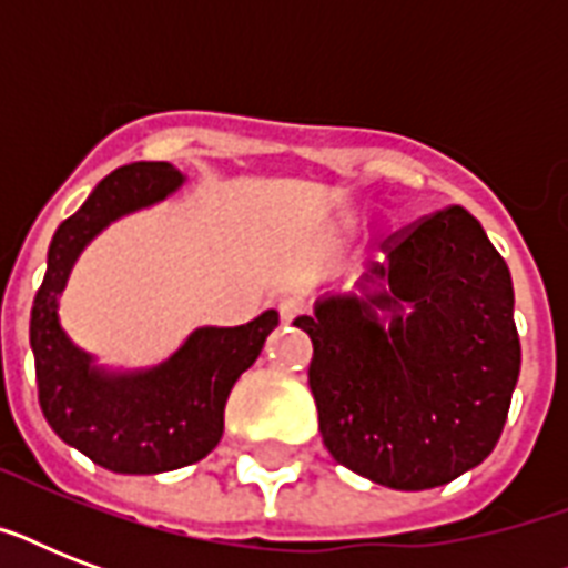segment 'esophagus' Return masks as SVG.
<instances>
[{
  "instance_id": "1",
  "label": "esophagus",
  "mask_w": 568,
  "mask_h": 568,
  "mask_svg": "<svg viewBox=\"0 0 568 568\" xmlns=\"http://www.w3.org/2000/svg\"><path fill=\"white\" fill-rule=\"evenodd\" d=\"M276 310H280V318H283V321H294L303 312V306L297 301H294V297H283Z\"/></svg>"
}]
</instances>
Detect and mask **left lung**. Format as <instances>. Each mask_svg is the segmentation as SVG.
<instances>
[{"label": "left lung", "mask_w": 568, "mask_h": 568, "mask_svg": "<svg viewBox=\"0 0 568 568\" xmlns=\"http://www.w3.org/2000/svg\"><path fill=\"white\" fill-rule=\"evenodd\" d=\"M377 294L324 297L310 388L336 463L388 489H433L480 466L501 436L521 345L513 280L484 226L448 205L392 232ZM374 308L389 312V327Z\"/></svg>", "instance_id": "obj_1"}]
</instances>
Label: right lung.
I'll return each instance as SVG.
<instances>
[{
  "label": "right lung",
  "mask_w": 568,
  "mask_h": 568,
  "mask_svg": "<svg viewBox=\"0 0 568 568\" xmlns=\"http://www.w3.org/2000/svg\"><path fill=\"white\" fill-rule=\"evenodd\" d=\"M168 162L118 168L93 189L49 244L43 285L31 306V351L38 400L49 427L97 466L118 475H159L191 466L221 442L223 406L235 379L256 363L280 315L267 310L244 327H203L164 365L105 377L58 324V294L88 241L114 217L180 189Z\"/></svg>",
  "instance_id": "1"
}]
</instances>
